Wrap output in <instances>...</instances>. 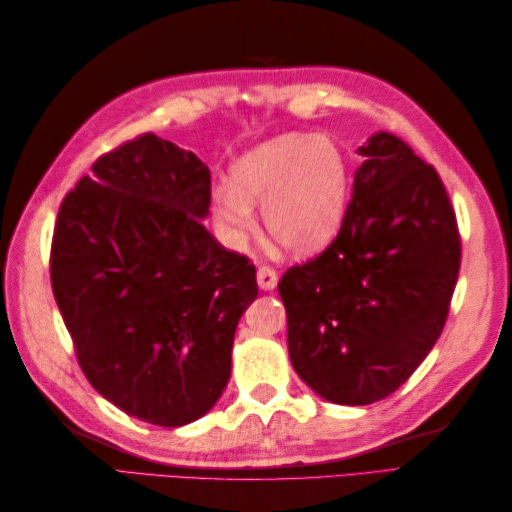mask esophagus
Returning <instances> with one entry per match:
<instances>
[{"label": "esophagus", "mask_w": 512, "mask_h": 512, "mask_svg": "<svg viewBox=\"0 0 512 512\" xmlns=\"http://www.w3.org/2000/svg\"><path fill=\"white\" fill-rule=\"evenodd\" d=\"M277 270L270 268V266H262L257 270V284L262 290H275L277 288Z\"/></svg>", "instance_id": "obj_1"}]
</instances>
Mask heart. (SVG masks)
<instances>
[{
  "mask_svg": "<svg viewBox=\"0 0 512 512\" xmlns=\"http://www.w3.org/2000/svg\"><path fill=\"white\" fill-rule=\"evenodd\" d=\"M253 202H262L268 235L292 255L328 248L345 222L350 171L332 140L284 134L246 151L231 167V187H220L213 215L226 239L244 242L255 231Z\"/></svg>",
  "mask_w": 512,
  "mask_h": 512,
  "instance_id": "b5f03b06",
  "label": "heart"
}]
</instances>
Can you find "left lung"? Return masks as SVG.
I'll return each mask as SVG.
<instances>
[{"label":"left lung","mask_w":512,"mask_h":512,"mask_svg":"<svg viewBox=\"0 0 512 512\" xmlns=\"http://www.w3.org/2000/svg\"><path fill=\"white\" fill-rule=\"evenodd\" d=\"M358 154L339 235L279 281L292 367L336 405H372L416 372L447 323L462 257L436 169L387 132Z\"/></svg>","instance_id":"1"}]
</instances>
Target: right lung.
Masks as SVG:
<instances>
[{
	"instance_id": "obj_1",
	"label": "right lung",
	"mask_w": 512,
	"mask_h": 512,
	"mask_svg": "<svg viewBox=\"0 0 512 512\" xmlns=\"http://www.w3.org/2000/svg\"><path fill=\"white\" fill-rule=\"evenodd\" d=\"M211 171L143 134L103 154L65 195L50 250L52 292L90 385L127 416L182 427L231 376L255 266L202 220Z\"/></svg>"
}]
</instances>
